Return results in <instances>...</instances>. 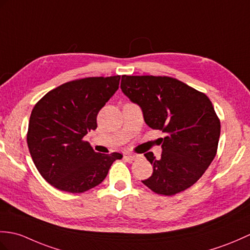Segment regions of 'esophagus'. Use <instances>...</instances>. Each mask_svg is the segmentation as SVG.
Listing matches in <instances>:
<instances>
[{
    "label": "esophagus",
    "instance_id": "esophagus-1",
    "mask_svg": "<svg viewBox=\"0 0 250 250\" xmlns=\"http://www.w3.org/2000/svg\"><path fill=\"white\" fill-rule=\"evenodd\" d=\"M124 158L127 161H134V160L137 159V156L133 155V154H125V155H124Z\"/></svg>",
    "mask_w": 250,
    "mask_h": 250
}]
</instances>
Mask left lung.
<instances>
[{
    "label": "left lung",
    "mask_w": 250,
    "mask_h": 250,
    "mask_svg": "<svg viewBox=\"0 0 250 250\" xmlns=\"http://www.w3.org/2000/svg\"><path fill=\"white\" fill-rule=\"evenodd\" d=\"M121 89L141 106L151 129L165 133L159 138L162 154H145L153 167L143 183L154 193L172 196L194 185L217 152L220 121L206 94L177 79L154 75H123Z\"/></svg>",
    "instance_id": "1"
}]
</instances>
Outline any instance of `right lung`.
<instances>
[{"label": "right lung", "mask_w": 250, "mask_h": 250, "mask_svg": "<svg viewBox=\"0 0 250 250\" xmlns=\"http://www.w3.org/2000/svg\"><path fill=\"white\" fill-rule=\"evenodd\" d=\"M120 75L73 80L35 104L27 146L35 166L52 187L84 193L100 184L123 154L95 152L84 136L97 129V115L119 87Z\"/></svg>", "instance_id": "1"}]
</instances>
